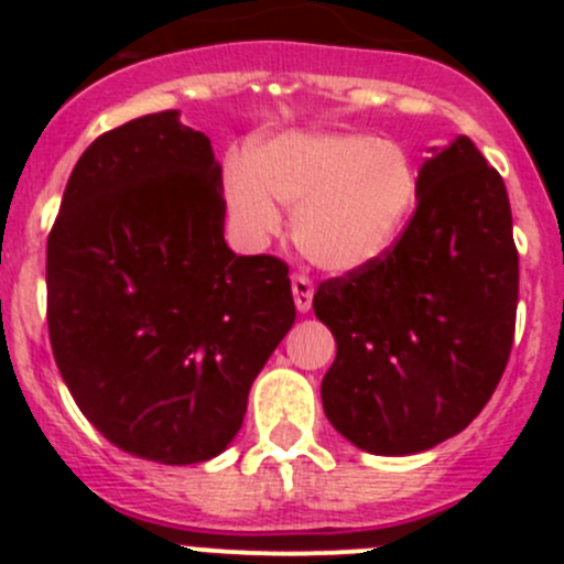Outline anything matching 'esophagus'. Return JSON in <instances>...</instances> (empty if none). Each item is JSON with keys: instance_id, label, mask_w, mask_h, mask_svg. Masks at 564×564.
Listing matches in <instances>:
<instances>
[{"instance_id": "obj_1", "label": "esophagus", "mask_w": 564, "mask_h": 564, "mask_svg": "<svg viewBox=\"0 0 564 564\" xmlns=\"http://www.w3.org/2000/svg\"><path fill=\"white\" fill-rule=\"evenodd\" d=\"M292 294H294V305H297L300 314H308L311 303H314V283H311L308 275H294L292 278Z\"/></svg>"}]
</instances>
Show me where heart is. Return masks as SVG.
Segmentation results:
<instances>
[{
	"instance_id": "heart-1",
	"label": "heart",
	"mask_w": 564,
	"mask_h": 564,
	"mask_svg": "<svg viewBox=\"0 0 564 564\" xmlns=\"http://www.w3.org/2000/svg\"><path fill=\"white\" fill-rule=\"evenodd\" d=\"M420 196L403 147L371 133H286L235 161L226 198L253 240L278 235V202L297 207L294 237L316 267L355 272L382 259Z\"/></svg>"
}]
</instances>
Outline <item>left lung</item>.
<instances>
[{"instance_id": "1", "label": "left lung", "mask_w": 564, "mask_h": 564, "mask_svg": "<svg viewBox=\"0 0 564 564\" xmlns=\"http://www.w3.org/2000/svg\"><path fill=\"white\" fill-rule=\"evenodd\" d=\"M519 250L502 176L458 135L420 169L412 218L382 259L318 283L316 316L338 355L324 414L377 456H412L460 434L513 349Z\"/></svg>"}]
</instances>
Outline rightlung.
Instances as JSON below:
<instances>
[{"instance_id": "1", "label": "right lung", "mask_w": 564, "mask_h": 564, "mask_svg": "<svg viewBox=\"0 0 564 564\" xmlns=\"http://www.w3.org/2000/svg\"><path fill=\"white\" fill-rule=\"evenodd\" d=\"M209 139L176 111L130 119L78 158L48 235V338L84 417L119 451L198 464L240 431L292 329L289 267L237 256Z\"/></svg>"}]
</instances>
